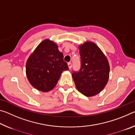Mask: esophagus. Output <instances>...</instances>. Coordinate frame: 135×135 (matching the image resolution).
Instances as JSON below:
<instances>
[{
  "mask_svg": "<svg viewBox=\"0 0 135 135\" xmlns=\"http://www.w3.org/2000/svg\"><path fill=\"white\" fill-rule=\"evenodd\" d=\"M68 67L69 68V69H71L72 68V64L71 62H68Z\"/></svg>",
  "mask_w": 135,
  "mask_h": 135,
  "instance_id": "1",
  "label": "esophagus"
}]
</instances>
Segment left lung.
<instances>
[{
  "label": "left lung",
  "mask_w": 135,
  "mask_h": 135,
  "mask_svg": "<svg viewBox=\"0 0 135 135\" xmlns=\"http://www.w3.org/2000/svg\"><path fill=\"white\" fill-rule=\"evenodd\" d=\"M81 68L73 71L72 77L77 89L90 97L104 89L108 83L109 65L103 52L95 43L86 42L79 45Z\"/></svg>",
  "instance_id": "obj_1"
}]
</instances>
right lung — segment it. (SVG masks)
Here are the masks:
<instances>
[{
  "instance_id": "right-lung-1",
  "label": "right lung",
  "mask_w": 135,
  "mask_h": 135,
  "mask_svg": "<svg viewBox=\"0 0 135 135\" xmlns=\"http://www.w3.org/2000/svg\"><path fill=\"white\" fill-rule=\"evenodd\" d=\"M68 70L63 54L59 51L58 45L49 39L42 41L26 62V75L30 83L44 92L53 89L62 72Z\"/></svg>"
}]
</instances>
